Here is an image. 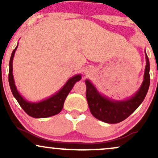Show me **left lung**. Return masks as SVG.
I'll list each match as a JSON object with an SVG mask.
<instances>
[{
  "label": "left lung",
  "instance_id": "8db88e82",
  "mask_svg": "<svg viewBox=\"0 0 158 158\" xmlns=\"http://www.w3.org/2000/svg\"><path fill=\"white\" fill-rule=\"evenodd\" d=\"M145 56L146 65L143 83L139 90L128 99L123 100L110 99L99 93L90 80H85L87 101L90 113L95 118L110 124L120 123L129 117L143 102L150 85L149 60L146 52Z\"/></svg>",
  "mask_w": 158,
  "mask_h": 158
}]
</instances>
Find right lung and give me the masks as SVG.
Masks as SVG:
<instances>
[{
  "label": "right lung",
  "instance_id": "obj_1",
  "mask_svg": "<svg viewBox=\"0 0 158 158\" xmlns=\"http://www.w3.org/2000/svg\"><path fill=\"white\" fill-rule=\"evenodd\" d=\"M18 46H19V43L11 55L10 60V71H9V83H10V89L12 90L14 97L19 103L20 106L22 108V109L29 116L34 117V118H46V117H51V116L56 115V114L60 113L63 108L65 99L68 97V94L73 88L75 83L81 79V74H77V75L70 78L64 85V86L51 97L43 99L40 102H29L20 94L19 90H17L15 84V80H14L13 74H12V71H13L12 61H13V58Z\"/></svg>",
  "mask_w": 158,
  "mask_h": 158
}]
</instances>
